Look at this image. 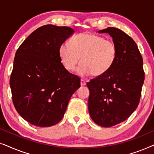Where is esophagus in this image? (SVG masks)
<instances>
[{"instance_id":"1","label":"esophagus","mask_w":154,"mask_h":154,"mask_svg":"<svg viewBox=\"0 0 154 154\" xmlns=\"http://www.w3.org/2000/svg\"><path fill=\"white\" fill-rule=\"evenodd\" d=\"M86 85V81H84V80H81V85L84 86Z\"/></svg>"}]
</instances>
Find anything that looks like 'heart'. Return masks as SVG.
<instances>
[{"mask_svg":"<svg viewBox=\"0 0 154 154\" xmlns=\"http://www.w3.org/2000/svg\"><path fill=\"white\" fill-rule=\"evenodd\" d=\"M64 68L72 71L81 59L77 69L81 76L92 74L98 77L106 73L116 60V45L110 40L93 33H82L73 36L70 43L64 42L59 49Z\"/></svg>","mask_w":154,"mask_h":154,"instance_id":"heart-1","label":"heart"}]
</instances>
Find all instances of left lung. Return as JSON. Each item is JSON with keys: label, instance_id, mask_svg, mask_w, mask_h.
Returning <instances> with one entry per match:
<instances>
[{"label": "left lung", "instance_id": "obj_1", "mask_svg": "<svg viewBox=\"0 0 154 154\" xmlns=\"http://www.w3.org/2000/svg\"><path fill=\"white\" fill-rule=\"evenodd\" d=\"M97 32L112 37L117 57L106 73L87 83L88 110L94 123L109 128L125 121L138 106L144 81L143 60L135 42L123 31L108 27Z\"/></svg>", "mask_w": 154, "mask_h": 154}]
</instances>
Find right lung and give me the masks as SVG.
<instances>
[{
    "label": "right lung",
    "instance_id": "add662e5",
    "mask_svg": "<svg viewBox=\"0 0 154 154\" xmlns=\"http://www.w3.org/2000/svg\"><path fill=\"white\" fill-rule=\"evenodd\" d=\"M73 29L48 24L37 29L17 50L10 79L14 106L19 114L38 127H50L64 116L81 79L63 66L61 44Z\"/></svg>",
    "mask_w": 154,
    "mask_h": 154
}]
</instances>
